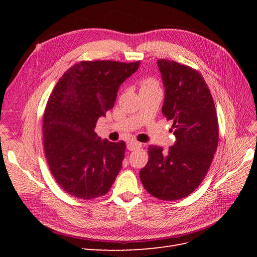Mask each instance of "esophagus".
I'll use <instances>...</instances> for the list:
<instances>
[{"mask_svg":"<svg viewBox=\"0 0 257 257\" xmlns=\"http://www.w3.org/2000/svg\"><path fill=\"white\" fill-rule=\"evenodd\" d=\"M142 144L138 143V142H130L128 145H127V148L130 151H133V150H136V149H139V148H142Z\"/></svg>","mask_w":257,"mask_h":257,"instance_id":"34e87169","label":"esophagus"}]
</instances>
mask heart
Listing matches in <instances>:
<instances>
[{"instance_id":"1","label":"heart","mask_w":257,"mask_h":257,"mask_svg":"<svg viewBox=\"0 0 257 257\" xmlns=\"http://www.w3.org/2000/svg\"><path fill=\"white\" fill-rule=\"evenodd\" d=\"M154 88H160V85L157 79L152 78V77H147V78H144L141 81V91L154 89Z\"/></svg>"}]
</instances>
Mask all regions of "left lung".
Here are the masks:
<instances>
[{
    "label": "left lung",
    "instance_id": "1",
    "mask_svg": "<svg viewBox=\"0 0 257 257\" xmlns=\"http://www.w3.org/2000/svg\"><path fill=\"white\" fill-rule=\"evenodd\" d=\"M165 87L162 112L173 121L176 142L166 151L148 147L147 165L139 172L148 193L162 200L189 196L206 177L219 143L213 98L201 74L191 66L160 59Z\"/></svg>",
    "mask_w": 257,
    "mask_h": 257
}]
</instances>
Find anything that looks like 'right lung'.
I'll list each match as a JSON object with an SVG mask.
<instances>
[{
	"mask_svg": "<svg viewBox=\"0 0 257 257\" xmlns=\"http://www.w3.org/2000/svg\"><path fill=\"white\" fill-rule=\"evenodd\" d=\"M139 64L81 61L52 90L43 116L44 150L54 180L69 195L84 200L103 196L118 176L126 145L102 141L94 128Z\"/></svg>",
	"mask_w": 257,
	"mask_h": 257,
	"instance_id": "right-lung-1",
	"label": "right lung"
}]
</instances>
